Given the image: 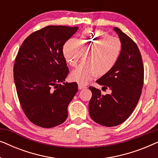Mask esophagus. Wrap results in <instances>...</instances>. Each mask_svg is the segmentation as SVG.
<instances>
[{"label": "esophagus", "mask_w": 158, "mask_h": 158, "mask_svg": "<svg viewBox=\"0 0 158 158\" xmlns=\"http://www.w3.org/2000/svg\"><path fill=\"white\" fill-rule=\"evenodd\" d=\"M87 87H86L85 85H83V84H78V88L80 90H82V89H85V88H86Z\"/></svg>", "instance_id": "34e87169"}]
</instances>
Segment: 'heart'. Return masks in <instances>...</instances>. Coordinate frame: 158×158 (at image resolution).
<instances>
[{"label": "heart", "instance_id": "obj_1", "mask_svg": "<svg viewBox=\"0 0 158 158\" xmlns=\"http://www.w3.org/2000/svg\"><path fill=\"white\" fill-rule=\"evenodd\" d=\"M122 48V42L118 36L99 29H86L77 40L70 39L64 43L62 53L66 62L75 67L90 49L86 62L70 73L72 81L85 85L97 75L103 76L111 72L119 60Z\"/></svg>", "mask_w": 158, "mask_h": 158}]
</instances>
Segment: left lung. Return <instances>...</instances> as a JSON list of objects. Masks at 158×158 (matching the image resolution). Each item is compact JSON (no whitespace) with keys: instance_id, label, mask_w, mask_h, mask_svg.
<instances>
[{"instance_id":"obj_1","label":"left lung","mask_w":158,"mask_h":158,"mask_svg":"<svg viewBox=\"0 0 158 158\" xmlns=\"http://www.w3.org/2000/svg\"><path fill=\"white\" fill-rule=\"evenodd\" d=\"M114 29L122 42L121 57L114 68L96 81L111 94L102 95L101 90L90 86L92 97L89 114L95 122L105 127L122 124L137 106L144 83V67L137 45L117 27Z\"/></svg>"}]
</instances>
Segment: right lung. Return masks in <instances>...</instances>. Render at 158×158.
<instances>
[{
	"instance_id": "obj_1",
	"label": "right lung",
	"mask_w": 158,
	"mask_h": 158,
	"mask_svg": "<svg viewBox=\"0 0 158 158\" xmlns=\"http://www.w3.org/2000/svg\"><path fill=\"white\" fill-rule=\"evenodd\" d=\"M78 27L47 26L30 34L21 44L14 65V78L23 111L43 128L61 124L77 91V83H61L69 73L62 48Z\"/></svg>"
}]
</instances>
